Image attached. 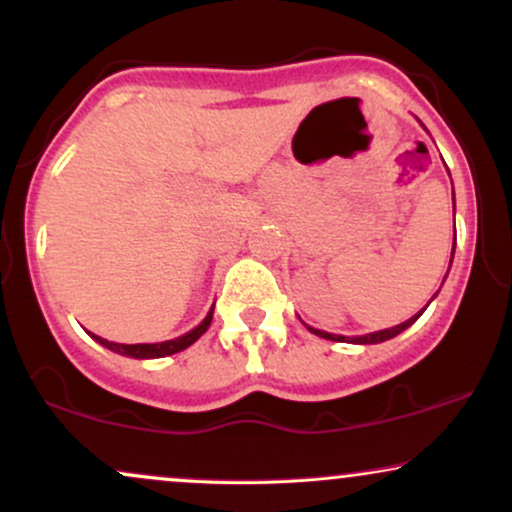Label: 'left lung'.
I'll use <instances>...</instances> for the list:
<instances>
[{"instance_id":"1","label":"left lung","mask_w":512,"mask_h":512,"mask_svg":"<svg viewBox=\"0 0 512 512\" xmlns=\"http://www.w3.org/2000/svg\"><path fill=\"white\" fill-rule=\"evenodd\" d=\"M452 252H455V250H452ZM450 264H452V260H450ZM421 313H424V310H421ZM421 313H419V315H421ZM419 315L409 317L407 322H402V325H397V327H390V330H380V332L366 334V337H354V339H351V342H354V344H380V342H385V339H392V337H397L399 332H404V330H407V327L411 325V322H416V320H419ZM310 332L317 334V337H322V339H332V342H346V337H339V334L320 332V330H313V327H310Z\"/></svg>"}]
</instances>
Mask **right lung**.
Listing matches in <instances>:
<instances>
[{"instance_id":"obj_1","label":"right lung","mask_w":512,"mask_h":512,"mask_svg":"<svg viewBox=\"0 0 512 512\" xmlns=\"http://www.w3.org/2000/svg\"><path fill=\"white\" fill-rule=\"evenodd\" d=\"M211 315H214V308L209 310V315L204 317L202 325H197L195 330L182 334V337H178V339H170V342H161V344H115V342H108V339L96 337V334H93V339H98V342H101L103 346H108L110 351H115V354H122V356H132V358H163V356H170V354H178V351L187 349V346L195 344L197 339L209 330Z\"/></svg>"}]
</instances>
